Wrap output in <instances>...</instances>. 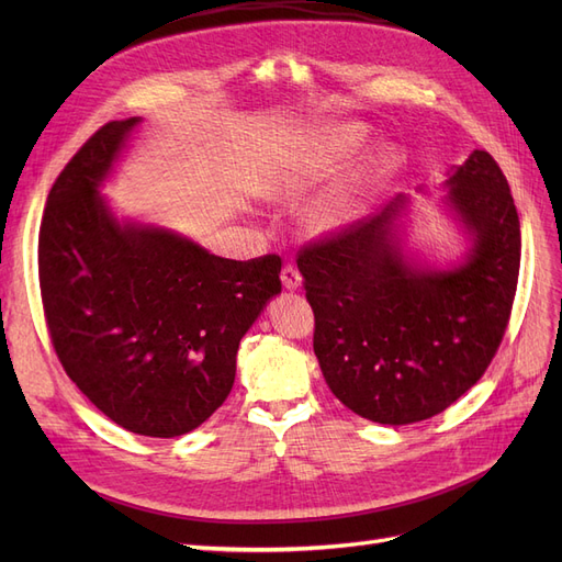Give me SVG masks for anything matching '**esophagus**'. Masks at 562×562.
I'll use <instances>...</instances> for the list:
<instances>
[{
	"label": "esophagus",
	"instance_id": "1",
	"mask_svg": "<svg viewBox=\"0 0 562 562\" xmlns=\"http://www.w3.org/2000/svg\"><path fill=\"white\" fill-rule=\"evenodd\" d=\"M281 281H283V285L288 288V291H297V288L302 285V274L297 271V267L285 265L281 269Z\"/></svg>",
	"mask_w": 562,
	"mask_h": 562
}]
</instances>
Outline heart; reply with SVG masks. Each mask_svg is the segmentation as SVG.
Masks as SVG:
<instances>
[{
  "instance_id": "b5f03b06",
  "label": "heart",
  "mask_w": 562,
  "mask_h": 562,
  "mask_svg": "<svg viewBox=\"0 0 562 562\" xmlns=\"http://www.w3.org/2000/svg\"><path fill=\"white\" fill-rule=\"evenodd\" d=\"M372 131L366 124L349 122L323 131L316 138L302 140L285 151L277 176V194L295 199L347 168L370 145ZM403 157L396 147H382L370 157L363 171L323 199L310 213L316 232L339 229L359 220L370 196L401 171Z\"/></svg>"
}]
</instances>
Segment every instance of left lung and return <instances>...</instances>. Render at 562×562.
Returning a JSON list of instances; mask_svg holds the SVG:
<instances>
[{
	"instance_id": "8db88e82",
	"label": "left lung",
	"mask_w": 562,
	"mask_h": 562,
	"mask_svg": "<svg viewBox=\"0 0 562 562\" xmlns=\"http://www.w3.org/2000/svg\"><path fill=\"white\" fill-rule=\"evenodd\" d=\"M446 184L473 241L464 265L429 271L403 258L401 194L297 252L323 378L349 411L389 427L429 419L467 394L514 307L520 220L499 164L473 149Z\"/></svg>"
}]
</instances>
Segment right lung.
Returning a JSON list of instances; mask_svg holds the SVG:
<instances>
[{
    "label": "right lung",
    "instance_id": "right-lung-1",
    "mask_svg": "<svg viewBox=\"0 0 562 562\" xmlns=\"http://www.w3.org/2000/svg\"><path fill=\"white\" fill-rule=\"evenodd\" d=\"M138 116L100 126L50 187L40 288L50 345L83 396L126 431L173 438L229 396L236 351L281 258H217L159 227L119 225L98 187Z\"/></svg>",
    "mask_w": 562,
    "mask_h": 562
}]
</instances>
